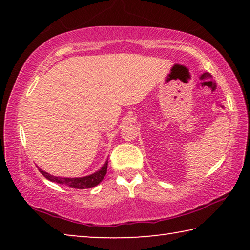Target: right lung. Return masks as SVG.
I'll list each match as a JSON object with an SVG mask.
<instances>
[{"instance_id":"add662e5","label":"right lung","mask_w":250,"mask_h":250,"mask_svg":"<svg viewBox=\"0 0 250 250\" xmlns=\"http://www.w3.org/2000/svg\"><path fill=\"white\" fill-rule=\"evenodd\" d=\"M107 167H108V160L105 161V163L103 166V167L100 168L99 171H97L95 173H92L90 175L83 176V177H61V176H53L48 174L47 172H45L43 170L39 168L40 172L43 174L46 179L52 181V182H56V183L59 184H64L69 186L71 188H79V189H83V188H91L94 186L98 185L101 181L104 180V177L107 173Z\"/></svg>"}]
</instances>
